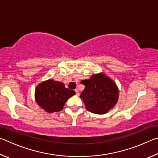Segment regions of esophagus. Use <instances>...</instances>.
I'll list each match as a JSON object with an SVG mask.
<instances>
[{"label":"esophagus","instance_id":"esophagus-1","mask_svg":"<svg viewBox=\"0 0 158 158\" xmlns=\"http://www.w3.org/2000/svg\"><path fill=\"white\" fill-rule=\"evenodd\" d=\"M75 93H76V95H79V91L78 89H75Z\"/></svg>","mask_w":158,"mask_h":158}]
</instances>
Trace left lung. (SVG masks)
I'll list each match as a JSON object with an SVG mask.
<instances>
[{"label":"left lung","instance_id":"1","mask_svg":"<svg viewBox=\"0 0 158 158\" xmlns=\"http://www.w3.org/2000/svg\"><path fill=\"white\" fill-rule=\"evenodd\" d=\"M85 85L80 97L88 111L96 114H105L116 105L119 92L113 80L105 74H93L89 79L82 80Z\"/></svg>","mask_w":158,"mask_h":158}]
</instances>
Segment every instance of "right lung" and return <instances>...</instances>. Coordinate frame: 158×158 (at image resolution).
Instances as JSON below:
<instances>
[{
    "label": "right lung",
    "mask_w": 158,
    "mask_h": 158,
    "mask_svg": "<svg viewBox=\"0 0 158 158\" xmlns=\"http://www.w3.org/2000/svg\"><path fill=\"white\" fill-rule=\"evenodd\" d=\"M74 95L75 92L66 89L62 82L49 79L37 85L35 98L45 111L53 113L62 110L66 101Z\"/></svg>",
    "instance_id": "1"
}]
</instances>
